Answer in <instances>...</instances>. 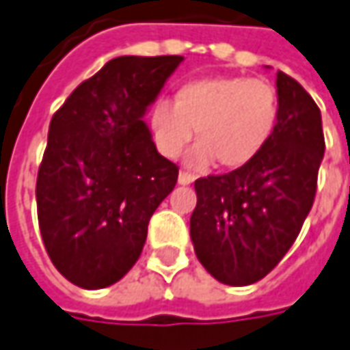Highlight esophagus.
Returning <instances> with one entry per match:
<instances>
[{"label":"esophagus","mask_w":350,"mask_h":350,"mask_svg":"<svg viewBox=\"0 0 350 350\" xmlns=\"http://www.w3.org/2000/svg\"><path fill=\"white\" fill-rule=\"evenodd\" d=\"M193 180H196V178H193V174H190V172H180V174H178V184H182V186H188Z\"/></svg>","instance_id":"1"}]
</instances>
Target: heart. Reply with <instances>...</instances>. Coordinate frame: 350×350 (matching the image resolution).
<instances>
[{
	"instance_id": "1",
	"label": "heart",
	"mask_w": 350,
	"mask_h": 350,
	"mask_svg": "<svg viewBox=\"0 0 350 350\" xmlns=\"http://www.w3.org/2000/svg\"><path fill=\"white\" fill-rule=\"evenodd\" d=\"M280 115L278 94L258 78L213 76L190 80L176 99L160 98L150 107V129L159 150L174 159L190 143H198L186 162L207 168L215 160L223 168H239L254 160L272 139Z\"/></svg>"
}]
</instances>
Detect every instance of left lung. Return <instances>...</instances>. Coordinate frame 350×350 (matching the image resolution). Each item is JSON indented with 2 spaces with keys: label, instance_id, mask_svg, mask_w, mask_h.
Instances as JSON below:
<instances>
[{
  "label": "left lung",
  "instance_id": "8db88e82",
  "mask_svg": "<svg viewBox=\"0 0 350 350\" xmlns=\"http://www.w3.org/2000/svg\"><path fill=\"white\" fill-rule=\"evenodd\" d=\"M278 125L249 164L196 180L190 237L221 284L249 286L278 265L308 217L325 152L321 111L288 74H276Z\"/></svg>",
  "mask_w": 350,
  "mask_h": 350
}]
</instances>
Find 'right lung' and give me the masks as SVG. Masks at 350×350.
I'll list each match as a JSON object with an SVG mask.
<instances>
[{
  "instance_id": "add662e5",
  "label": "right lung",
  "mask_w": 350,
  "mask_h": 350,
  "mask_svg": "<svg viewBox=\"0 0 350 350\" xmlns=\"http://www.w3.org/2000/svg\"><path fill=\"white\" fill-rule=\"evenodd\" d=\"M184 56H117L54 113L37 176L40 237L56 270L99 290L139 260L148 221L174 190L143 121Z\"/></svg>"
}]
</instances>
